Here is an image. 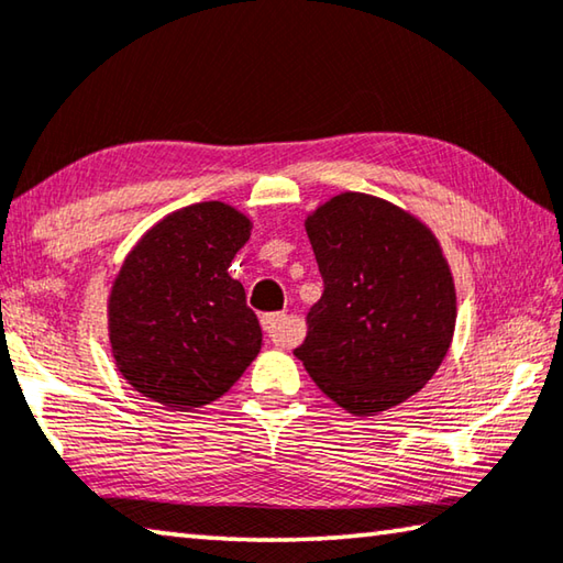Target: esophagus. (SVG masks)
<instances>
[{
    "mask_svg": "<svg viewBox=\"0 0 563 563\" xmlns=\"http://www.w3.org/2000/svg\"><path fill=\"white\" fill-rule=\"evenodd\" d=\"M263 330L268 332V338L275 342V345H283V347H290L298 342V332H295L290 318L285 316V312H268V316H263Z\"/></svg>",
    "mask_w": 563,
    "mask_h": 563,
    "instance_id": "34e87169",
    "label": "esophagus"
}]
</instances>
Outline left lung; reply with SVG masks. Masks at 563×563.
Returning <instances> with one entry per match:
<instances>
[{"label": "left lung", "mask_w": 563, "mask_h": 563, "mask_svg": "<svg viewBox=\"0 0 563 563\" xmlns=\"http://www.w3.org/2000/svg\"><path fill=\"white\" fill-rule=\"evenodd\" d=\"M305 231L325 290L295 357L350 415L397 407L452 345L456 290L440 241L405 208L355 190L308 213Z\"/></svg>", "instance_id": "left-lung-1"}]
</instances>
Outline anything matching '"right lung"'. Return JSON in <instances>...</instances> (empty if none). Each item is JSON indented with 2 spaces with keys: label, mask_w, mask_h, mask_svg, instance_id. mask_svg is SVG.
Here are the masks:
<instances>
[{
  "label": "right lung",
  "mask_w": 563,
  "mask_h": 563,
  "mask_svg": "<svg viewBox=\"0 0 563 563\" xmlns=\"http://www.w3.org/2000/svg\"><path fill=\"white\" fill-rule=\"evenodd\" d=\"M251 218L223 201L194 203L148 228L111 283L109 345L121 377L168 409L231 389L258 357L263 332L228 275Z\"/></svg>",
  "instance_id": "obj_1"
}]
</instances>
